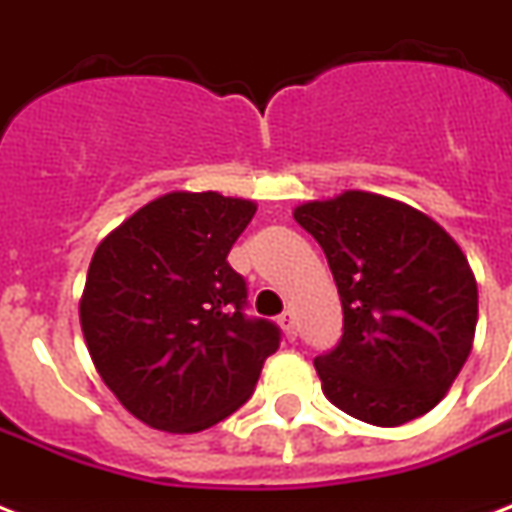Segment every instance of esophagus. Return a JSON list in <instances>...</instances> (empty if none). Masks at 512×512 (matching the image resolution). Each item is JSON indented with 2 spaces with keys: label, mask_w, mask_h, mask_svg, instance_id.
I'll return each mask as SVG.
<instances>
[{
  "label": "esophagus",
  "mask_w": 512,
  "mask_h": 512,
  "mask_svg": "<svg viewBox=\"0 0 512 512\" xmlns=\"http://www.w3.org/2000/svg\"><path fill=\"white\" fill-rule=\"evenodd\" d=\"M279 324H281V329H284V335L289 337V340H295L297 337V324H295V311H284L279 316Z\"/></svg>",
  "instance_id": "1"
}]
</instances>
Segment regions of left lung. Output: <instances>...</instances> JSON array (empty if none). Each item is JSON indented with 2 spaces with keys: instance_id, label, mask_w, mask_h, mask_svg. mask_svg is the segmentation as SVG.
Instances as JSON below:
<instances>
[{
  "instance_id": "left-lung-1",
  "label": "left lung",
  "mask_w": 512,
  "mask_h": 512,
  "mask_svg": "<svg viewBox=\"0 0 512 512\" xmlns=\"http://www.w3.org/2000/svg\"><path fill=\"white\" fill-rule=\"evenodd\" d=\"M295 220L319 241L342 303V337L313 358L324 396L396 428L444 398L468 361L478 287L449 233L404 201L366 191L308 201Z\"/></svg>"
}]
</instances>
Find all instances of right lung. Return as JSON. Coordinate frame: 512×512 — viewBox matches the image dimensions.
Wrapping results in <instances>:
<instances>
[{
  "label": "right lung",
  "instance_id": "right-lung-1",
  "mask_svg": "<svg viewBox=\"0 0 512 512\" xmlns=\"http://www.w3.org/2000/svg\"><path fill=\"white\" fill-rule=\"evenodd\" d=\"M255 204L175 191L138 209L92 255L82 332L111 393L156 430L199 433L239 409L281 329L247 316L228 265Z\"/></svg>",
  "mask_w": 512,
  "mask_h": 512
}]
</instances>
